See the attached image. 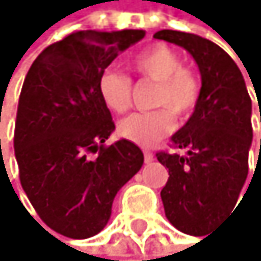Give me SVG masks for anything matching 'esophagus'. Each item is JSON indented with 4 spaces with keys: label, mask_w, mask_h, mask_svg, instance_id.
Wrapping results in <instances>:
<instances>
[{
    "label": "esophagus",
    "mask_w": 261,
    "mask_h": 261,
    "mask_svg": "<svg viewBox=\"0 0 261 261\" xmlns=\"http://www.w3.org/2000/svg\"><path fill=\"white\" fill-rule=\"evenodd\" d=\"M143 156H145V164H150V162H153V153L148 150L143 151Z\"/></svg>",
    "instance_id": "34e87169"
}]
</instances>
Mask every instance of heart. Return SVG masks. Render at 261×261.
I'll list each match as a JSON object with an SVG mask.
<instances>
[{"label": "heart", "instance_id": "heart-1", "mask_svg": "<svg viewBox=\"0 0 261 261\" xmlns=\"http://www.w3.org/2000/svg\"><path fill=\"white\" fill-rule=\"evenodd\" d=\"M132 67L143 79L156 82L153 106L165 110L129 114L119 121L118 132L129 142L151 147L172 132V114L184 119L194 111L201 84L197 75L184 67L180 55L167 45H153L143 50L132 60ZM99 94L111 111L123 113L132 105V81L118 70H106L99 77Z\"/></svg>", "mask_w": 261, "mask_h": 261}]
</instances>
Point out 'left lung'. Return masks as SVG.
Returning <instances> with one entry per match:
<instances>
[{
	"mask_svg": "<svg viewBox=\"0 0 261 261\" xmlns=\"http://www.w3.org/2000/svg\"><path fill=\"white\" fill-rule=\"evenodd\" d=\"M153 37L186 48L201 72L194 113L172 135L174 147L186 155L156 153L169 169L160 192L167 219L182 233L201 236L236 206L246 182L253 140L251 99L238 65L211 40L175 30Z\"/></svg>",
	"mask_w": 261,
	"mask_h": 261,
	"instance_id": "1",
	"label": "left lung"
}]
</instances>
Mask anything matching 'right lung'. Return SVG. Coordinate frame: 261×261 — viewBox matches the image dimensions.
<instances>
[{"mask_svg":"<svg viewBox=\"0 0 261 261\" xmlns=\"http://www.w3.org/2000/svg\"><path fill=\"white\" fill-rule=\"evenodd\" d=\"M143 37V30L70 33L38 55L23 82L15 124L20 182L42 221L67 238L99 233L118 191L143 165L129 140L102 145L114 123L99 94L105 69Z\"/></svg>","mask_w":261,"mask_h":261,"instance_id":"obj_1","label":"right lung"}]
</instances>
